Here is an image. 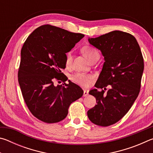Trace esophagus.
<instances>
[{
	"mask_svg": "<svg viewBox=\"0 0 153 153\" xmlns=\"http://www.w3.org/2000/svg\"><path fill=\"white\" fill-rule=\"evenodd\" d=\"M88 95V92L87 91V90H84V97H87V96Z\"/></svg>",
	"mask_w": 153,
	"mask_h": 153,
	"instance_id": "1",
	"label": "esophagus"
}]
</instances>
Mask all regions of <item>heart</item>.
<instances>
[{
  "label": "heart",
  "instance_id": "obj_1",
  "mask_svg": "<svg viewBox=\"0 0 153 153\" xmlns=\"http://www.w3.org/2000/svg\"><path fill=\"white\" fill-rule=\"evenodd\" d=\"M82 52L86 57L90 61H91L96 56H99L98 51L92 46H86L82 48ZM72 62V55L71 53H67L66 54L65 63L67 66H69L71 64ZM92 78V76L90 75H86L84 74H76L72 76L71 79L76 83V84L80 85L82 86L86 87L89 85L90 80Z\"/></svg>",
  "mask_w": 153,
  "mask_h": 153
}]
</instances>
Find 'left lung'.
Listing matches in <instances>:
<instances>
[{
	"label": "left lung",
	"instance_id": "1",
	"mask_svg": "<svg viewBox=\"0 0 153 153\" xmlns=\"http://www.w3.org/2000/svg\"><path fill=\"white\" fill-rule=\"evenodd\" d=\"M90 45L101 52L104 64L95 87L89 94L97 105L88 111L89 120L106 127L117 123L130 109L138 97L144 71V60L136 39L130 33L115 30L95 38ZM107 85L110 89L107 93ZM98 89H104L98 91Z\"/></svg>",
	"mask_w": 153,
	"mask_h": 153
}]
</instances>
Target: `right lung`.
I'll use <instances>...</instances> for the list:
<instances>
[{
  "label": "right lung",
  "mask_w": 153,
  "mask_h": 153,
  "mask_svg": "<svg viewBox=\"0 0 153 153\" xmlns=\"http://www.w3.org/2000/svg\"><path fill=\"white\" fill-rule=\"evenodd\" d=\"M51 25L38 27L28 36L21 51L18 81L23 97L32 115L43 122L57 123L68 114L72 102L84 91L69 80L55 86L53 79L67 81L62 69L66 67V53L84 38Z\"/></svg>",
  "instance_id": "add662e5"
}]
</instances>
